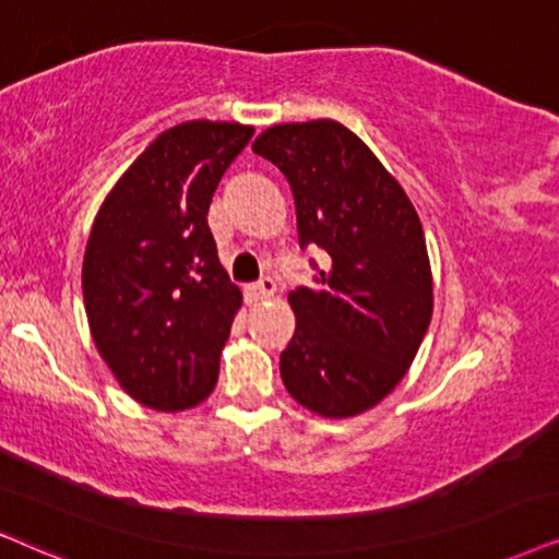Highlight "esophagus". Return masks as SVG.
Masks as SVG:
<instances>
[{
  "label": "esophagus",
  "mask_w": 559,
  "mask_h": 559,
  "mask_svg": "<svg viewBox=\"0 0 559 559\" xmlns=\"http://www.w3.org/2000/svg\"><path fill=\"white\" fill-rule=\"evenodd\" d=\"M273 294H275V281L271 278V275H265V278H260L258 284L248 286V301H252V304L271 299Z\"/></svg>",
  "instance_id": "esophagus-1"
}]
</instances>
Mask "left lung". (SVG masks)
Listing matches in <instances>:
<instances>
[{"mask_svg":"<svg viewBox=\"0 0 559 559\" xmlns=\"http://www.w3.org/2000/svg\"><path fill=\"white\" fill-rule=\"evenodd\" d=\"M252 151L278 166L296 202L301 248L330 265L288 294L296 332L281 353L286 391L326 419L362 414L412 366L431 319V267L406 191L334 119L275 124Z\"/></svg>","mask_w":559,"mask_h":559,"instance_id":"1","label":"left lung"}]
</instances>
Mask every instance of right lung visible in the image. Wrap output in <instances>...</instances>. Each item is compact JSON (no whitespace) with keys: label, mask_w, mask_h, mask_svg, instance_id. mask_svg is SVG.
Here are the masks:
<instances>
[{"label":"right lung","mask_w":559,"mask_h":559,"mask_svg":"<svg viewBox=\"0 0 559 559\" xmlns=\"http://www.w3.org/2000/svg\"><path fill=\"white\" fill-rule=\"evenodd\" d=\"M252 128L193 122L160 132L96 214L84 252L94 345L138 404L181 412L217 385L242 294L217 258L206 214Z\"/></svg>","instance_id":"obj_1"}]
</instances>
